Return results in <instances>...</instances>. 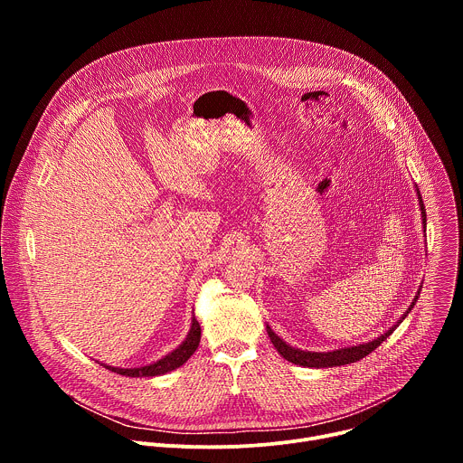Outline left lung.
Masks as SVG:
<instances>
[{
    "label": "left lung",
    "mask_w": 463,
    "mask_h": 463,
    "mask_svg": "<svg viewBox=\"0 0 463 463\" xmlns=\"http://www.w3.org/2000/svg\"><path fill=\"white\" fill-rule=\"evenodd\" d=\"M414 188H416V194H418V202H420V211H421V223H423V232H425V227H427V214H425V205H423V200H421V195H420V188H418V184H414ZM420 291H421V286H420V289H418V293H416V297H414V300L411 302V306H409V309L403 313V317L395 322L392 327H388L384 334H381L379 337H375V339H372V341H368V343H363V345H357V346H348V348H339V350H332V352H307V350H300V348H295V346H291V345H288L284 339H280L273 329H271V326L268 324L266 327H268V335H269V339H271V343H273V346L277 348V352L284 357V359H288L289 363H293V364H298V366H307V368H332V366H343V364H350V363H357L359 359H363V357H366L368 354H372L392 332L395 327H398L405 318H407V315L411 313V309L414 307V304L418 302V298H420Z\"/></svg>",
    "instance_id": "8db88e82"
}]
</instances>
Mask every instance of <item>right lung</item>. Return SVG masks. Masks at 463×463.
I'll list each match as a JSON object with an SVG mask.
<instances>
[{
	"instance_id": "1",
	"label": "right lung",
	"mask_w": 463,
	"mask_h": 463,
	"mask_svg": "<svg viewBox=\"0 0 463 463\" xmlns=\"http://www.w3.org/2000/svg\"><path fill=\"white\" fill-rule=\"evenodd\" d=\"M200 339H202V327H200V322H197V318H195V315L192 311L190 329H188L184 341L175 350L166 354L165 357H161V359H157V361H154L150 364L134 366V368L109 366V364H104V363H100V364L104 368L115 372V373L126 375V377H156V375H163V373H168V372L183 366L190 359V355L197 350V346H200Z\"/></svg>"
}]
</instances>
